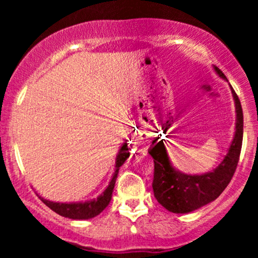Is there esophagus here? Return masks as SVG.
Segmentation results:
<instances>
[{
	"label": "esophagus",
	"mask_w": 258,
	"mask_h": 258,
	"mask_svg": "<svg viewBox=\"0 0 258 258\" xmlns=\"http://www.w3.org/2000/svg\"><path fill=\"white\" fill-rule=\"evenodd\" d=\"M130 147L132 148V150H135V152H141V150H143V144L141 143V141H137V139H135L133 142H130Z\"/></svg>",
	"instance_id": "1"
}]
</instances>
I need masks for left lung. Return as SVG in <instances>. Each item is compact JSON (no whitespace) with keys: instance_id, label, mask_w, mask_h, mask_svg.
Here are the masks:
<instances>
[{"instance_id":"left-lung-1","label":"left lung","mask_w":258,"mask_h":258,"mask_svg":"<svg viewBox=\"0 0 258 258\" xmlns=\"http://www.w3.org/2000/svg\"><path fill=\"white\" fill-rule=\"evenodd\" d=\"M215 73L228 82L224 74L214 65ZM235 105V132L228 152L218 166L201 174H188L173 166L164 141L154 138L148 150L153 156L154 168L153 190L154 197L165 209L173 214H189L200 207L212 203L220 197L232 179L238 165L242 144L244 117L240 100L229 85Z\"/></svg>"}]
</instances>
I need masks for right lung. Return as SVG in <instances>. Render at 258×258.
Segmentation results:
<instances>
[{"label":"right lung","instance_id":"right-lung-1","mask_svg":"<svg viewBox=\"0 0 258 258\" xmlns=\"http://www.w3.org/2000/svg\"><path fill=\"white\" fill-rule=\"evenodd\" d=\"M130 152L127 147V142L122 143L119 153H117L116 159H115V171L112 173L110 182L106 188L103 190V193L98 195L96 199L86 200V201H76V203H57V201H51L43 199L38 197L41 200L46 204L52 211L55 214L63 216V217L72 218V220H90V218L98 216L106 206L109 205L111 200L112 190H114L115 182H116L117 173H119L120 167L125 164V161L128 159Z\"/></svg>","mask_w":258,"mask_h":258}]
</instances>
